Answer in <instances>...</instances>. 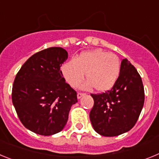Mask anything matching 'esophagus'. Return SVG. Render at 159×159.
<instances>
[{
    "label": "esophagus",
    "mask_w": 159,
    "mask_h": 159,
    "mask_svg": "<svg viewBox=\"0 0 159 159\" xmlns=\"http://www.w3.org/2000/svg\"><path fill=\"white\" fill-rule=\"evenodd\" d=\"M84 95H85V93H83V92H78V93H77V98H78V99H80L81 97L84 96Z\"/></svg>",
    "instance_id": "1"
}]
</instances>
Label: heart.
Listing matches in <instances>:
<instances>
[{
  "label": "heart",
  "mask_w": 159,
  "mask_h": 159,
  "mask_svg": "<svg viewBox=\"0 0 159 159\" xmlns=\"http://www.w3.org/2000/svg\"><path fill=\"white\" fill-rule=\"evenodd\" d=\"M121 72L120 60L114 53L102 49L84 52L75 60H69L62 67L66 81L72 88H77L84 80H88L84 88L94 87L98 92H106L116 84Z\"/></svg>",
  "instance_id": "heart-1"
}]
</instances>
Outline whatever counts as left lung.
Listing matches in <instances>:
<instances>
[{"label":"left lung","instance_id":"1","mask_svg":"<svg viewBox=\"0 0 159 159\" xmlns=\"http://www.w3.org/2000/svg\"><path fill=\"white\" fill-rule=\"evenodd\" d=\"M94 105L90 120L97 133L112 137L130 130L135 125L144 104L143 81L127 59L121 62V72L111 90L91 94Z\"/></svg>","mask_w":159,"mask_h":159}]
</instances>
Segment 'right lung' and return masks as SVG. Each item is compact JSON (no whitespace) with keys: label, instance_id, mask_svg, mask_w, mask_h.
I'll return each mask as SVG.
<instances>
[{"label":"right lung","instance_id":"add662e5","mask_svg":"<svg viewBox=\"0 0 159 159\" xmlns=\"http://www.w3.org/2000/svg\"><path fill=\"white\" fill-rule=\"evenodd\" d=\"M66 50L52 47L38 52L22 65L14 80L12 100L22 124L41 135L61 131L77 93L65 82L60 67Z\"/></svg>","mask_w":159,"mask_h":159}]
</instances>
